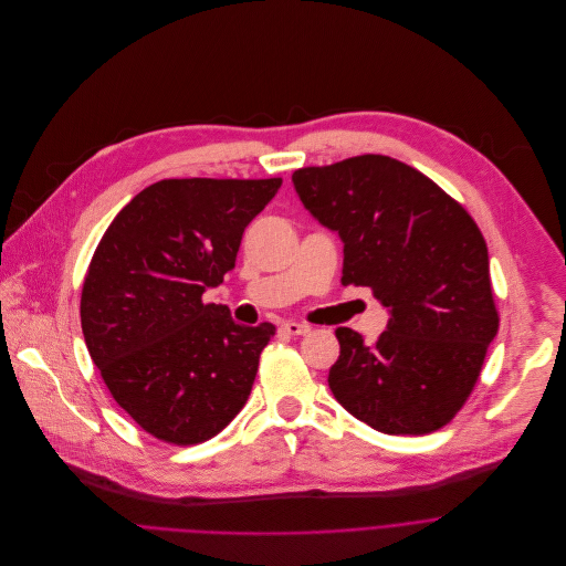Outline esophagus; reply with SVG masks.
Instances as JSON below:
<instances>
[{
    "label": "esophagus",
    "mask_w": 566,
    "mask_h": 566,
    "mask_svg": "<svg viewBox=\"0 0 566 566\" xmlns=\"http://www.w3.org/2000/svg\"><path fill=\"white\" fill-rule=\"evenodd\" d=\"M281 332L298 336V334H307L310 325L307 323H298V321H285V323H281Z\"/></svg>",
    "instance_id": "34e87169"
}]
</instances>
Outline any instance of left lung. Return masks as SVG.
<instances>
[{
    "label": "left lung",
    "instance_id": "8db88e82",
    "mask_svg": "<svg viewBox=\"0 0 566 566\" xmlns=\"http://www.w3.org/2000/svg\"><path fill=\"white\" fill-rule=\"evenodd\" d=\"M298 200L344 243V285L388 310L375 344L336 327L334 399L386 434H426L471 395L497 334L489 250L467 209L421 171L357 156L292 174Z\"/></svg>",
    "mask_w": 566,
    "mask_h": 566
}]
</instances>
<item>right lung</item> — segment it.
Returning a JSON list of instances; mask_svg holds the SVG:
<instances>
[{
	"label": "right lung",
	"instance_id": "add662e5",
	"mask_svg": "<svg viewBox=\"0 0 566 566\" xmlns=\"http://www.w3.org/2000/svg\"><path fill=\"white\" fill-rule=\"evenodd\" d=\"M281 178H169L104 232L82 287V334L106 388L154 437L189 446L245 406L276 327L241 325L202 303L237 263L248 224Z\"/></svg>",
	"mask_w": 566,
	"mask_h": 566
}]
</instances>
